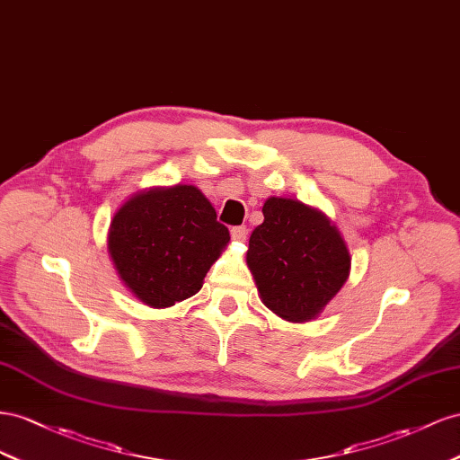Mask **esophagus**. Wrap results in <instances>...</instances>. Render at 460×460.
<instances>
[{
	"instance_id": "esophagus-1",
	"label": "esophagus",
	"mask_w": 460,
	"mask_h": 460,
	"mask_svg": "<svg viewBox=\"0 0 460 460\" xmlns=\"http://www.w3.org/2000/svg\"><path fill=\"white\" fill-rule=\"evenodd\" d=\"M246 234H248V229L244 226H239V227H233L231 229L233 241H246Z\"/></svg>"
}]
</instances>
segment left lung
Wrapping results in <instances>:
<instances>
[{
	"mask_svg": "<svg viewBox=\"0 0 460 460\" xmlns=\"http://www.w3.org/2000/svg\"><path fill=\"white\" fill-rule=\"evenodd\" d=\"M261 212L246 252L261 303L287 322H310L349 279V248L330 217L300 200L271 196Z\"/></svg>",
	"mask_w": 460,
	"mask_h": 460,
	"instance_id": "1",
	"label": "left lung"
}]
</instances>
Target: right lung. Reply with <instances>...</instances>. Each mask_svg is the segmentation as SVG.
Wrapping results in <instances>:
<instances>
[{
  "label": "right lung",
  "instance_id": "obj_1",
  "mask_svg": "<svg viewBox=\"0 0 460 460\" xmlns=\"http://www.w3.org/2000/svg\"><path fill=\"white\" fill-rule=\"evenodd\" d=\"M229 239L199 189L155 187L117 209L108 251L130 293L152 308H167L200 291Z\"/></svg>",
  "mask_w": 460,
  "mask_h": 460
}]
</instances>
